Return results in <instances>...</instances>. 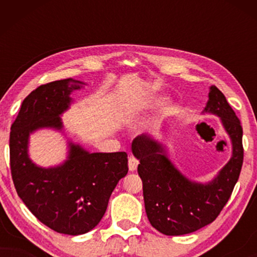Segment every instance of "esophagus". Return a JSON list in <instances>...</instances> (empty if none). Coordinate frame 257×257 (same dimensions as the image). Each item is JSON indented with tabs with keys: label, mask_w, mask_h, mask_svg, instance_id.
Instances as JSON below:
<instances>
[{
	"label": "esophagus",
	"mask_w": 257,
	"mask_h": 257,
	"mask_svg": "<svg viewBox=\"0 0 257 257\" xmlns=\"http://www.w3.org/2000/svg\"><path fill=\"white\" fill-rule=\"evenodd\" d=\"M139 160L135 157H130L128 158V170L131 172L137 171V167H138Z\"/></svg>",
	"instance_id": "esophagus-1"
}]
</instances>
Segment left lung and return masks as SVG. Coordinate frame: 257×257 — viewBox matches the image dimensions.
<instances>
[{
	"instance_id": "obj_1",
	"label": "left lung",
	"mask_w": 257,
	"mask_h": 257,
	"mask_svg": "<svg viewBox=\"0 0 257 257\" xmlns=\"http://www.w3.org/2000/svg\"><path fill=\"white\" fill-rule=\"evenodd\" d=\"M205 111L219 115L233 143V157L219 175L207 185L187 180L168 158L160 144L150 137L133 140L132 152L138 158V174L150 223L170 236L193 233L212 223L229 200L243 164L241 121L224 94L212 86Z\"/></svg>"
}]
</instances>
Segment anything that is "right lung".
Segmentation results:
<instances>
[{"instance_id":"right-lung-1","label":"right lung","mask_w":257,"mask_h":257,"mask_svg":"<svg viewBox=\"0 0 257 257\" xmlns=\"http://www.w3.org/2000/svg\"><path fill=\"white\" fill-rule=\"evenodd\" d=\"M83 84L68 78L38 86L23 100L10 127V171L17 194L42 223L68 235L85 234L99 223L128 171L126 152L89 153L72 143L69 160L58 167H37L28 157L29 133L62 128L59 114L69 107L70 93Z\"/></svg>"}]
</instances>
